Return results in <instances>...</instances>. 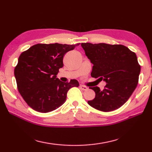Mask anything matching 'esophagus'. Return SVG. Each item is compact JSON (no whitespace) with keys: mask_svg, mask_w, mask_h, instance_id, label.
Returning <instances> with one entry per match:
<instances>
[{"mask_svg":"<svg viewBox=\"0 0 152 152\" xmlns=\"http://www.w3.org/2000/svg\"><path fill=\"white\" fill-rule=\"evenodd\" d=\"M79 87H80V89L81 90H83V91H86V90L88 89V87L85 86H83V85H81V86H79Z\"/></svg>","mask_w":152,"mask_h":152,"instance_id":"1","label":"esophagus"}]
</instances>
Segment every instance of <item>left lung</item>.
Wrapping results in <instances>:
<instances>
[{"mask_svg":"<svg viewBox=\"0 0 152 152\" xmlns=\"http://www.w3.org/2000/svg\"><path fill=\"white\" fill-rule=\"evenodd\" d=\"M94 65L91 75L106 82L105 89L89 87L95 93L88 104L97 110L111 111L121 107L136 88L141 67L135 53L122 45L81 43Z\"/></svg>","mask_w":152,"mask_h":152,"instance_id":"obj_1","label":"left lung"}]
</instances>
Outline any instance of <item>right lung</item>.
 Masks as SVG:
<instances>
[{
  "instance_id": "obj_1",
  "label": "right lung",
  "mask_w": 152,
  "mask_h": 152,
  "mask_svg": "<svg viewBox=\"0 0 152 152\" xmlns=\"http://www.w3.org/2000/svg\"><path fill=\"white\" fill-rule=\"evenodd\" d=\"M79 45L37 44L21 53L14 73L18 91L29 107L50 112L65 102L69 89L79 86L76 79L65 83L57 78L64 55Z\"/></svg>"
}]
</instances>
